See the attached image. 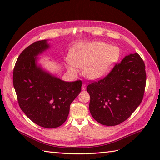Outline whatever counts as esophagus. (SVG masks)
<instances>
[{
	"instance_id": "obj_1",
	"label": "esophagus",
	"mask_w": 160,
	"mask_h": 160,
	"mask_svg": "<svg viewBox=\"0 0 160 160\" xmlns=\"http://www.w3.org/2000/svg\"><path fill=\"white\" fill-rule=\"evenodd\" d=\"M86 87H87V86H86V84H82V90H85L86 89Z\"/></svg>"
}]
</instances>
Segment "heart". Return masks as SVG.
I'll use <instances>...</instances> for the list:
<instances>
[{
	"label": "heart",
	"instance_id": "1",
	"mask_svg": "<svg viewBox=\"0 0 160 160\" xmlns=\"http://www.w3.org/2000/svg\"><path fill=\"white\" fill-rule=\"evenodd\" d=\"M118 47L103 42L84 43L76 46L71 51L69 70L77 73L76 67L84 69L88 79L96 80L109 73L120 58Z\"/></svg>",
	"mask_w": 160,
	"mask_h": 160
}]
</instances>
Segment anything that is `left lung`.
Segmentation results:
<instances>
[{
	"mask_svg": "<svg viewBox=\"0 0 160 160\" xmlns=\"http://www.w3.org/2000/svg\"><path fill=\"white\" fill-rule=\"evenodd\" d=\"M146 78L145 64L140 55L126 56L104 78L88 85L91 115L106 126L127 120L143 99Z\"/></svg>",
	"mask_w": 160,
	"mask_h": 160,
	"instance_id": "left-lung-1",
	"label": "left lung"
}]
</instances>
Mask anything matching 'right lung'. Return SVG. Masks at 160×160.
<instances>
[{"instance_id":"right-lung-1","label":"right lung","mask_w":160,"mask_h":160,"mask_svg":"<svg viewBox=\"0 0 160 160\" xmlns=\"http://www.w3.org/2000/svg\"><path fill=\"white\" fill-rule=\"evenodd\" d=\"M51 47L48 40L37 41L20 54L13 69V84L19 106L30 120L47 128L67 120L71 102L82 82H66L43 69L38 57Z\"/></svg>"}]
</instances>
